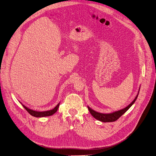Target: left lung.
<instances>
[{
  "instance_id": "left-lung-1",
  "label": "left lung",
  "mask_w": 156,
  "mask_h": 156,
  "mask_svg": "<svg viewBox=\"0 0 156 156\" xmlns=\"http://www.w3.org/2000/svg\"><path fill=\"white\" fill-rule=\"evenodd\" d=\"M138 97V95L136 96V97L134 98V101L130 103L127 107H126V108H124L123 109H121L120 111H118L115 112V113H110V114H104V113H98V112L95 111L94 110L91 109L90 108H88V110L90 112L91 115L94 117L95 119L101 121L103 122H115L116 120H117L118 118H119L121 116H122L132 106V105L135 102L136 100Z\"/></svg>"
}]
</instances>
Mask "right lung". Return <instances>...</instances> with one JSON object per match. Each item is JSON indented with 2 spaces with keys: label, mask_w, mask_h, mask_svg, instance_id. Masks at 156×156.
<instances>
[{
  "label": "right lung",
  "mask_w": 156,
  "mask_h": 156,
  "mask_svg": "<svg viewBox=\"0 0 156 156\" xmlns=\"http://www.w3.org/2000/svg\"><path fill=\"white\" fill-rule=\"evenodd\" d=\"M23 107L26 109V111L28 112V113L34 117H44V116H51L53 114H54L55 112H56L58 109L59 104H58L56 106H55L53 109L50 110V111H43V112H39V111H35L32 109H30L27 108V107L25 106V105H22Z\"/></svg>",
  "instance_id": "add662e5"
}]
</instances>
